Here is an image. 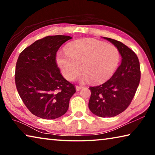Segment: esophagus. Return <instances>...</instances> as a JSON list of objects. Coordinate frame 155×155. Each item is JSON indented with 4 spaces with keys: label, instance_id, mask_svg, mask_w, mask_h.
<instances>
[{
    "label": "esophagus",
    "instance_id": "1",
    "mask_svg": "<svg viewBox=\"0 0 155 155\" xmlns=\"http://www.w3.org/2000/svg\"><path fill=\"white\" fill-rule=\"evenodd\" d=\"M83 88V86L82 85H76V89H77V90L78 91L80 90L81 89Z\"/></svg>",
    "mask_w": 155,
    "mask_h": 155
}]
</instances>
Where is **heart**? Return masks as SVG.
<instances>
[{
    "label": "heart",
    "instance_id": "1",
    "mask_svg": "<svg viewBox=\"0 0 155 155\" xmlns=\"http://www.w3.org/2000/svg\"><path fill=\"white\" fill-rule=\"evenodd\" d=\"M65 53L59 52L57 61L64 77L68 81L74 79L81 69V79L90 78L94 83H103L116 71L120 61L117 47L92 38L75 40L68 44Z\"/></svg>",
    "mask_w": 155,
    "mask_h": 155
}]
</instances>
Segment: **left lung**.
<instances>
[{
  "label": "left lung",
  "mask_w": 155,
  "mask_h": 155,
  "mask_svg": "<svg viewBox=\"0 0 155 155\" xmlns=\"http://www.w3.org/2000/svg\"><path fill=\"white\" fill-rule=\"evenodd\" d=\"M118 49L122 63L111 78L102 85L90 87L89 108L94 114L110 117L127 109L135 96L141 78L138 57L132 50L120 41L104 38Z\"/></svg>",
  "instance_id": "left-lung-1"
}]
</instances>
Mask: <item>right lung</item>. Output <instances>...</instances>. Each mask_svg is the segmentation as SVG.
<instances>
[{
    "mask_svg": "<svg viewBox=\"0 0 155 155\" xmlns=\"http://www.w3.org/2000/svg\"><path fill=\"white\" fill-rule=\"evenodd\" d=\"M67 35H50L35 41L21 52L15 65V83L21 99L31 113L53 120L65 114L74 84L63 77L56 61Z\"/></svg>",
    "mask_w": 155,
    "mask_h": 155,
    "instance_id": "right-lung-1",
    "label": "right lung"
}]
</instances>
